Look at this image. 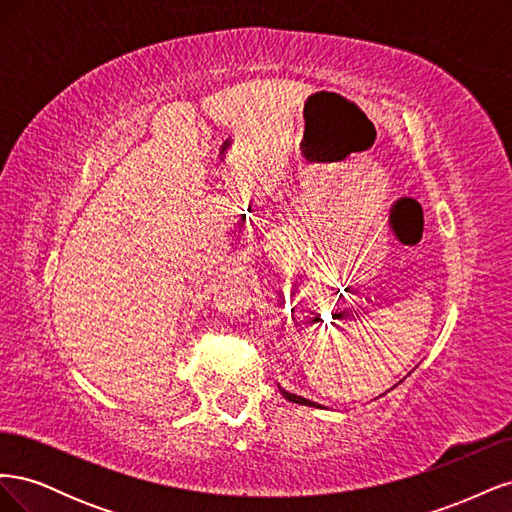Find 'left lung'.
Segmentation results:
<instances>
[{"label":"left lung","instance_id":"1","mask_svg":"<svg viewBox=\"0 0 512 512\" xmlns=\"http://www.w3.org/2000/svg\"><path fill=\"white\" fill-rule=\"evenodd\" d=\"M280 391H282V395H284L288 401H292V404H301V406H318V404H314V401H309V399H305V397H301V395H294V393L284 391L282 386H280ZM318 408H320V406H318Z\"/></svg>","mask_w":512,"mask_h":512}]
</instances>
